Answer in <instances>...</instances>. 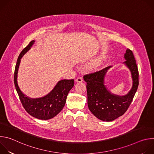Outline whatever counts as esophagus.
Returning a JSON list of instances; mask_svg holds the SVG:
<instances>
[{
  "label": "esophagus",
  "mask_w": 154,
  "mask_h": 154,
  "mask_svg": "<svg viewBox=\"0 0 154 154\" xmlns=\"http://www.w3.org/2000/svg\"><path fill=\"white\" fill-rule=\"evenodd\" d=\"M83 81V79L82 77H79L76 79V82H82Z\"/></svg>",
  "instance_id": "obj_1"
}]
</instances>
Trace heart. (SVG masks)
<instances>
[{
	"label": "heart",
	"mask_w": 154,
	"mask_h": 154,
	"mask_svg": "<svg viewBox=\"0 0 154 154\" xmlns=\"http://www.w3.org/2000/svg\"><path fill=\"white\" fill-rule=\"evenodd\" d=\"M101 60H102V58H99V59L96 60L91 64V67H92V68H94V67L97 66L99 65V64L100 63Z\"/></svg>",
	"instance_id": "b5f03b06"
}]
</instances>
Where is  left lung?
Instances as JSON below:
<instances>
[{
	"label": "left lung",
	"instance_id": "8db88e82",
	"mask_svg": "<svg viewBox=\"0 0 154 154\" xmlns=\"http://www.w3.org/2000/svg\"><path fill=\"white\" fill-rule=\"evenodd\" d=\"M124 63L129 68L133 79V86L129 93L124 96L111 93L104 85V77L108 66L93 73L85 74L86 82L88 105L91 113L98 119L104 121H112L123 115L133 100L139 85V73L134 54L127 49L124 55Z\"/></svg>",
	"mask_w": 154,
	"mask_h": 154
}]
</instances>
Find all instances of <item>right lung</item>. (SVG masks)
Masks as SVG:
<instances>
[{
	"mask_svg": "<svg viewBox=\"0 0 154 154\" xmlns=\"http://www.w3.org/2000/svg\"><path fill=\"white\" fill-rule=\"evenodd\" d=\"M35 41H32L19 54L14 74V82L20 100L26 112L39 119H50L57 116L63 108L67 96L74 84V79L62 80L58 82L53 90L46 96L38 99H30L20 90L17 77L20 58L30 49Z\"/></svg>",
	"mask_w": 154,
	"mask_h": 154,
	"instance_id": "obj_1",
	"label": "right lung"
}]
</instances>
